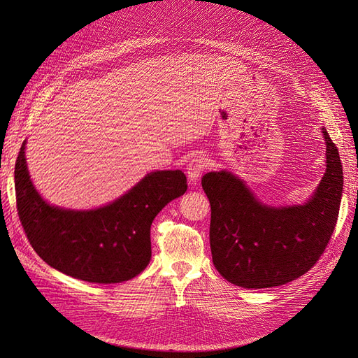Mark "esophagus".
<instances>
[{
	"instance_id": "esophagus-1",
	"label": "esophagus",
	"mask_w": 358,
	"mask_h": 358,
	"mask_svg": "<svg viewBox=\"0 0 358 358\" xmlns=\"http://www.w3.org/2000/svg\"><path fill=\"white\" fill-rule=\"evenodd\" d=\"M208 164H209V161L204 155L194 157L189 162V165H187V177H189L190 181H197L199 177L201 176V173L206 169V166H208Z\"/></svg>"
}]
</instances>
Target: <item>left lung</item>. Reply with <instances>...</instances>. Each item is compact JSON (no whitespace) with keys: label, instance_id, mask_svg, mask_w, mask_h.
<instances>
[{"label":"left lung","instance_id":"left-lung-1","mask_svg":"<svg viewBox=\"0 0 358 358\" xmlns=\"http://www.w3.org/2000/svg\"><path fill=\"white\" fill-rule=\"evenodd\" d=\"M327 171L313 196L302 204L259 201L227 169L204 174L210 201V250L216 270L245 289L286 285L309 271L325 251L340 212L343 165L325 127Z\"/></svg>","mask_w":358,"mask_h":358}]
</instances>
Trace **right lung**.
I'll use <instances>...</instances> for the list:
<instances>
[{"mask_svg": "<svg viewBox=\"0 0 358 358\" xmlns=\"http://www.w3.org/2000/svg\"><path fill=\"white\" fill-rule=\"evenodd\" d=\"M18 217L33 250L45 262L88 283H122L150 261V224L165 206L182 196L187 178L180 169L146 174L129 192L90 210L64 209L36 190L26 162V141L15 169Z\"/></svg>", "mask_w": 358, "mask_h": 358, "instance_id": "add662e5", "label": "right lung"}]
</instances>
